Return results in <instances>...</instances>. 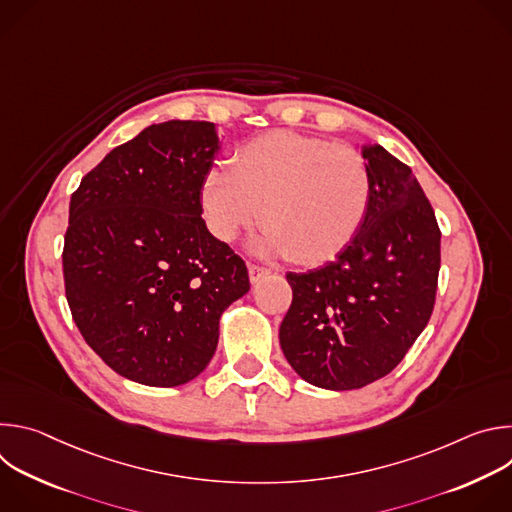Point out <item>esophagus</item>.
I'll list each match as a JSON object with an SVG mask.
<instances>
[{
  "label": "esophagus",
  "mask_w": 512,
  "mask_h": 512,
  "mask_svg": "<svg viewBox=\"0 0 512 512\" xmlns=\"http://www.w3.org/2000/svg\"><path fill=\"white\" fill-rule=\"evenodd\" d=\"M271 271L269 269H265V267H259V265H253V263H249V279H251V283H259L263 277H267Z\"/></svg>",
  "instance_id": "obj_1"
}]
</instances>
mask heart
<instances>
[{
    "mask_svg": "<svg viewBox=\"0 0 512 512\" xmlns=\"http://www.w3.org/2000/svg\"><path fill=\"white\" fill-rule=\"evenodd\" d=\"M198 202L216 239H237L261 216L265 229L251 245L257 255L316 265L360 233L373 202V176L348 145L271 131L239 148L231 168H210Z\"/></svg>",
    "mask_w": 512,
    "mask_h": 512,
    "instance_id": "b5f03b06",
    "label": "heart"
}]
</instances>
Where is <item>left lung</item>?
<instances>
[{"label": "left lung", "instance_id": "obj_1", "mask_svg": "<svg viewBox=\"0 0 512 512\" xmlns=\"http://www.w3.org/2000/svg\"><path fill=\"white\" fill-rule=\"evenodd\" d=\"M373 202L354 241L308 273H287L294 300L279 326L287 362L306 383L350 391L389 375L429 322L440 273L433 208L411 168L362 145Z\"/></svg>", "mask_w": 512, "mask_h": 512}]
</instances>
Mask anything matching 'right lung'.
<instances>
[{"instance_id": "right-lung-1", "label": "right lung", "mask_w": 512, "mask_h": 512, "mask_svg": "<svg viewBox=\"0 0 512 512\" xmlns=\"http://www.w3.org/2000/svg\"><path fill=\"white\" fill-rule=\"evenodd\" d=\"M218 148L214 123L150 125L70 198L62 267L72 320L105 364L139 385L196 379L223 312L249 291L245 261L200 212Z\"/></svg>"}]
</instances>
